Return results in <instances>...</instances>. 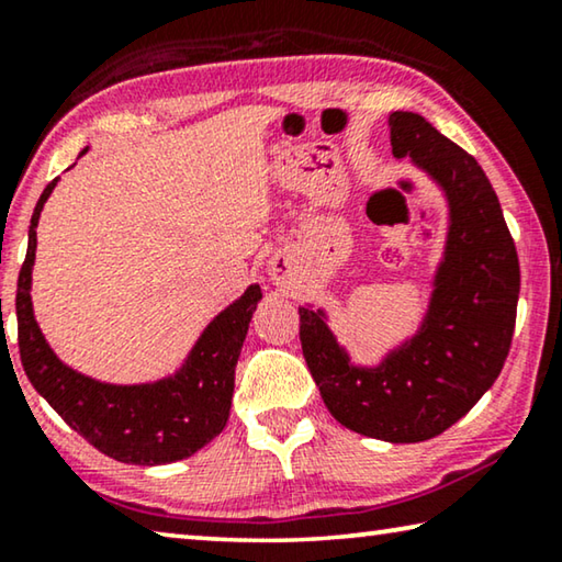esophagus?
I'll use <instances>...</instances> for the list:
<instances>
[{
    "instance_id": "esophagus-1",
    "label": "esophagus",
    "mask_w": 562,
    "mask_h": 562,
    "mask_svg": "<svg viewBox=\"0 0 562 562\" xmlns=\"http://www.w3.org/2000/svg\"><path fill=\"white\" fill-rule=\"evenodd\" d=\"M295 260L288 252H278L270 262V278L278 284H290L295 280Z\"/></svg>"
}]
</instances>
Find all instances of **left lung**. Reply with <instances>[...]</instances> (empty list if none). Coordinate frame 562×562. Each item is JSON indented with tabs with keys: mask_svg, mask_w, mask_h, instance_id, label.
Returning <instances> with one entry per match:
<instances>
[{
	"mask_svg": "<svg viewBox=\"0 0 562 562\" xmlns=\"http://www.w3.org/2000/svg\"><path fill=\"white\" fill-rule=\"evenodd\" d=\"M395 157H409L448 192L450 237L420 335L375 370L355 368L323 313L300 307V342L340 425L387 442L430 440L473 407L510 352L520 262L493 184L473 155L423 114H390Z\"/></svg>",
	"mask_w": 562,
	"mask_h": 562,
	"instance_id": "obj_1",
	"label": "left lung"
}]
</instances>
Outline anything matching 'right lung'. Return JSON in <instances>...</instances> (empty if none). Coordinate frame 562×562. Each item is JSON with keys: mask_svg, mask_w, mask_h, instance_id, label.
Here are the masks:
<instances>
[{"mask_svg": "<svg viewBox=\"0 0 562 562\" xmlns=\"http://www.w3.org/2000/svg\"><path fill=\"white\" fill-rule=\"evenodd\" d=\"M57 180L44 187L30 225V245L16 280V340L26 378L75 432L120 462L165 465L204 448L225 430L235 390V364L243 350L260 284L212 319L190 362L155 385H104L69 370L49 350L32 315V265L37 222Z\"/></svg>", "mask_w": 562, "mask_h": 562, "instance_id": "right-lung-1", "label": "right lung"}]
</instances>
